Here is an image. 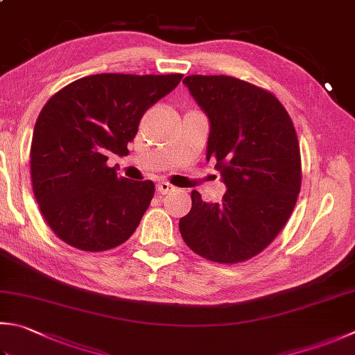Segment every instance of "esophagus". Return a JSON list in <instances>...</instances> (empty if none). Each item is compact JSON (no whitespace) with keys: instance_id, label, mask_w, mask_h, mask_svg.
Masks as SVG:
<instances>
[{"instance_id":"obj_1","label":"esophagus","mask_w":355,"mask_h":355,"mask_svg":"<svg viewBox=\"0 0 355 355\" xmlns=\"http://www.w3.org/2000/svg\"><path fill=\"white\" fill-rule=\"evenodd\" d=\"M175 190H176V187H173L171 184L165 182V180H160V182L157 184V191L160 193V195H166V193H171Z\"/></svg>"}]
</instances>
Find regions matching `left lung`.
<instances>
[{"label": "left lung", "instance_id": "8db88e82", "mask_svg": "<svg viewBox=\"0 0 355 355\" xmlns=\"http://www.w3.org/2000/svg\"><path fill=\"white\" fill-rule=\"evenodd\" d=\"M209 119L207 160H216L227 191L179 219L190 249L233 264L264 250L284 227L302 187V157L293 123L270 92L227 76H189L182 82Z\"/></svg>", "mask_w": 355, "mask_h": 355}]
</instances>
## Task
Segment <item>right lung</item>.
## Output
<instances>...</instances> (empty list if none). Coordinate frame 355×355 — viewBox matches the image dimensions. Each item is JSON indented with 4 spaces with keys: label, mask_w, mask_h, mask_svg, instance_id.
Masks as SVG:
<instances>
[{
    "label": "right lung",
    "mask_w": 355,
    "mask_h": 355,
    "mask_svg": "<svg viewBox=\"0 0 355 355\" xmlns=\"http://www.w3.org/2000/svg\"><path fill=\"white\" fill-rule=\"evenodd\" d=\"M182 76L96 73L53 94L33 128V195L52 232L76 249L102 252L128 239L155 195L151 180L120 178L106 160L126 156L144 112Z\"/></svg>",
    "instance_id": "1"
}]
</instances>
